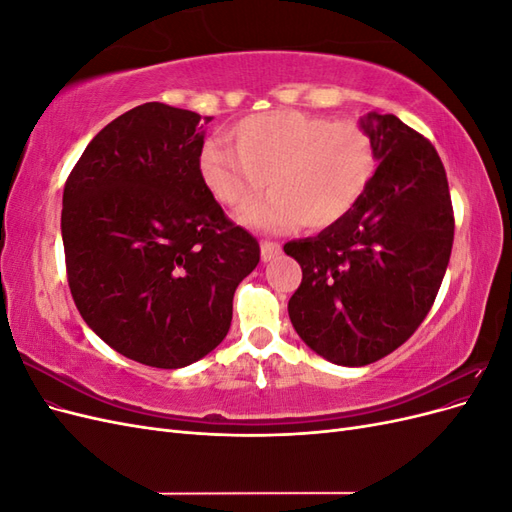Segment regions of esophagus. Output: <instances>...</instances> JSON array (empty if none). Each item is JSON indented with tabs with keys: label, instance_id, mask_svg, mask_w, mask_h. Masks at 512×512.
Instances as JSON below:
<instances>
[{
	"label": "esophagus",
	"instance_id": "obj_1",
	"mask_svg": "<svg viewBox=\"0 0 512 512\" xmlns=\"http://www.w3.org/2000/svg\"><path fill=\"white\" fill-rule=\"evenodd\" d=\"M277 254H282V245L280 243H273V241H262L260 243V258H262V262L273 260Z\"/></svg>",
	"mask_w": 512,
	"mask_h": 512
}]
</instances>
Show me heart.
Segmentation results:
<instances>
[{"label": "heart", "instance_id": "obj_1", "mask_svg": "<svg viewBox=\"0 0 512 512\" xmlns=\"http://www.w3.org/2000/svg\"><path fill=\"white\" fill-rule=\"evenodd\" d=\"M198 153V175L218 203L247 209L241 222L277 232L301 222L327 228L354 209L376 170L371 136L354 121H333L294 108L243 117Z\"/></svg>", "mask_w": 512, "mask_h": 512}]
</instances>
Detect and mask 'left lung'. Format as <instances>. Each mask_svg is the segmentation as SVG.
Here are the masks:
<instances>
[{
    "label": "left lung",
    "mask_w": 512,
    "mask_h": 512,
    "mask_svg": "<svg viewBox=\"0 0 512 512\" xmlns=\"http://www.w3.org/2000/svg\"><path fill=\"white\" fill-rule=\"evenodd\" d=\"M378 168L354 209L320 235L288 241L303 282L288 301L294 331L322 359L363 367L418 329L453 247V205L433 145L395 115L367 113Z\"/></svg>",
    "instance_id": "1"
}]
</instances>
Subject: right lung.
<instances>
[{
	"label": "right lung",
	"mask_w": 512,
	"mask_h": 512,
	"mask_svg": "<svg viewBox=\"0 0 512 512\" xmlns=\"http://www.w3.org/2000/svg\"><path fill=\"white\" fill-rule=\"evenodd\" d=\"M211 117L147 102L87 145L64 188L72 299L102 342L177 369L222 344L232 297L258 260L198 175Z\"/></svg>",
	"instance_id": "add662e5"
}]
</instances>
